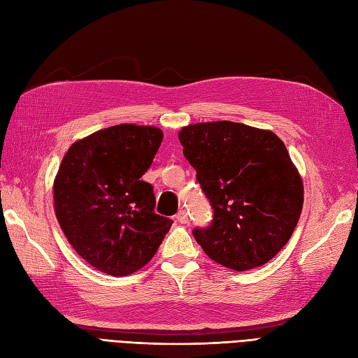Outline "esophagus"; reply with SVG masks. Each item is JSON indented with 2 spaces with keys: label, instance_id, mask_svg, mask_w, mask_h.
<instances>
[{
  "label": "esophagus",
  "instance_id": "34e87169",
  "mask_svg": "<svg viewBox=\"0 0 358 358\" xmlns=\"http://www.w3.org/2000/svg\"><path fill=\"white\" fill-rule=\"evenodd\" d=\"M176 220H178V222H180V224H188V221H189L188 213H187L185 210H179V213L176 215Z\"/></svg>",
  "mask_w": 358,
  "mask_h": 358
}]
</instances>
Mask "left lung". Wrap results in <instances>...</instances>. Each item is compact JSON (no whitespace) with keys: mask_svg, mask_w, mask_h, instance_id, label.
Returning <instances> with one entry per match:
<instances>
[{"mask_svg":"<svg viewBox=\"0 0 358 358\" xmlns=\"http://www.w3.org/2000/svg\"><path fill=\"white\" fill-rule=\"evenodd\" d=\"M183 155L213 209L192 230L209 258L236 272L266 264L294 231L303 183L275 133L230 121L180 129Z\"/></svg>","mask_w":358,"mask_h":358,"instance_id":"1","label":"left lung"}]
</instances>
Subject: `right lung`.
I'll list each match as a JSON object with an SVG mask.
<instances>
[{
  "mask_svg": "<svg viewBox=\"0 0 358 358\" xmlns=\"http://www.w3.org/2000/svg\"><path fill=\"white\" fill-rule=\"evenodd\" d=\"M162 142L155 127L122 124L70 146L53 183L61 229L85 262L125 276L152 258L173 221L154 212L155 194L142 176Z\"/></svg>",
  "mask_w": 358,
  "mask_h": 358,
  "instance_id": "add662e5",
  "label": "right lung"
}]
</instances>
